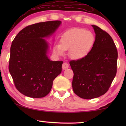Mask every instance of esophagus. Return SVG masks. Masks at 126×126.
I'll list each match as a JSON object with an SVG mask.
<instances>
[{"instance_id":"1","label":"esophagus","mask_w":126,"mask_h":126,"mask_svg":"<svg viewBox=\"0 0 126 126\" xmlns=\"http://www.w3.org/2000/svg\"><path fill=\"white\" fill-rule=\"evenodd\" d=\"M62 68H63V69H66L69 68V64L66 63H63V65H62Z\"/></svg>"}]
</instances>
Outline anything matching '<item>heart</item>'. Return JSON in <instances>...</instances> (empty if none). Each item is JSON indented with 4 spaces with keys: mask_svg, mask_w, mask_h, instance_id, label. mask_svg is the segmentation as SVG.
I'll return each mask as SVG.
<instances>
[{
    "mask_svg": "<svg viewBox=\"0 0 126 126\" xmlns=\"http://www.w3.org/2000/svg\"><path fill=\"white\" fill-rule=\"evenodd\" d=\"M94 42V36L92 32L84 29H73L63 34L60 44L53 47L55 54L61 56L65 50H69V56L79 60L85 57L92 49Z\"/></svg>",
    "mask_w": 126,
    "mask_h": 126,
    "instance_id": "1",
    "label": "heart"
}]
</instances>
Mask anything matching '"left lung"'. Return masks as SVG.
Masks as SVG:
<instances>
[{"instance_id":"left-lung-1","label":"left lung","mask_w":126,"mask_h":126,"mask_svg":"<svg viewBox=\"0 0 126 126\" xmlns=\"http://www.w3.org/2000/svg\"><path fill=\"white\" fill-rule=\"evenodd\" d=\"M93 47L87 56L69 62L73 71L72 88L76 94L92 99L106 94L117 72L118 50L110 34L95 25Z\"/></svg>"}]
</instances>
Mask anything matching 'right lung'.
<instances>
[{
    "instance_id": "add662e5",
    "label": "right lung",
    "mask_w": 126,
    "mask_h": 126,
    "mask_svg": "<svg viewBox=\"0 0 126 126\" xmlns=\"http://www.w3.org/2000/svg\"><path fill=\"white\" fill-rule=\"evenodd\" d=\"M61 23L60 20H53L29 25L12 42L8 69L16 88L24 95L45 97L61 73L63 62L48 58V44L43 38L51 35Z\"/></svg>"
}]
</instances>
